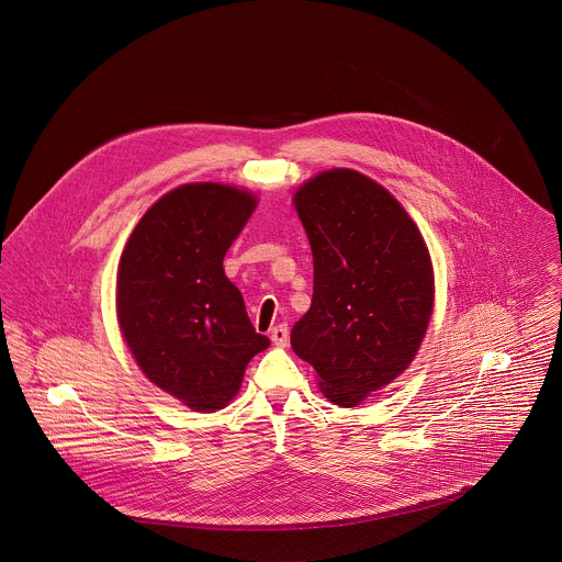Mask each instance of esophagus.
<instances>
[{
	"label": "esophagus",
	"instance_id": "1",
	"mask_svg": "<svg viewBox=\"0 0 562 562\" xmlns=\"http://www.w3.org/2000/svg\"><path fill=\"white\" fill-rule=\"evenodd\" d=\"M271 340L276 345H280V347H284L289 342V328H286V324H280V326L271 328Z\"/></svg>",
	"mask_w": 562,
	"mask_h": 562
}]
</instances>
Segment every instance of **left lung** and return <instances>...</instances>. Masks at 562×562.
Listing matches in <instances>:
<instances>
[{
    "instance_id": "left-lung-1",
    "label": "left lung",
    "mask_w": 562,
    "mask_h": 562,
    "mask_svg": "<svg viewBox=\"0 0 562 562\" xmlns=\"http://www.w3.org/2000/svg\"><path fill=\"white\" fill-rule=\"evenodd\" d=\"M313 249V304L293 351L342 408L395 380L428 330L435 278L428 247L400 202L351 169L324 171L295 195Z\"/></svg>"
}]
</instances>
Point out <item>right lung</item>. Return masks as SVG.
Masks as SVG:
<instances>
[{"label":"right lung","mask_w":562,"mask_h":562,"mask_svg":"<svg viewBox=\"0 0 562 562\" xmlns=\"http://www.w3.org/2000/svg\"><path fill=\"white\" fill-rule=\"evenodd\" d=\"M256 209L225 184H184L134 227L116 276V319L143 373L189 408L213 413L269 347L225 278L224 256Z\"/></svg>","instance_id":"obj_1"}]
</instances>
